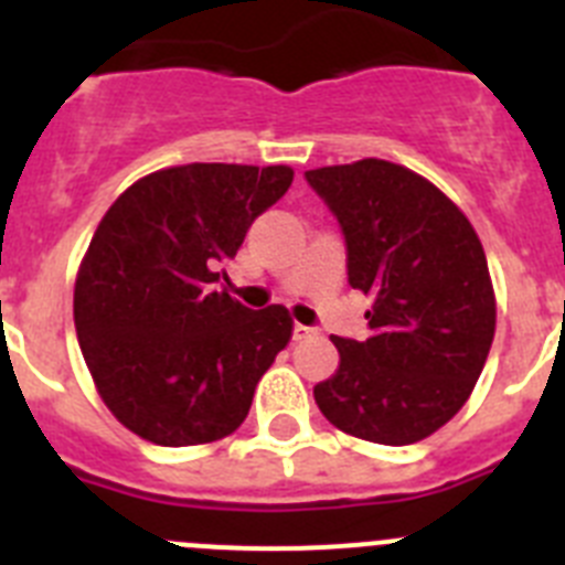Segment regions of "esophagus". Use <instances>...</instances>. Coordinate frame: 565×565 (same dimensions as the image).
I'll list each match as a JSON object with an SVG mask.
<instances>
[{
	"mask_svg": "<svg viewBox=\"0 0 565 565\" xmlns=\"http://www.w3.org/2000/svg\"><path fill=\"white\" fill-rule=\"evenodd\" d=\"M313 333H317V328H308V326H294V339H308V337H313Z\"/></svg>",
	"mask_w": 565,
	"mask_h": 565,
	"instance_id": "obj_1",
	"label": "esophagus"
}]
</instances>
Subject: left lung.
I'll use <instances>...</instances> for the list:
<instances>
[{
	"label": "left lung",
	"mask_w": 565,
	"mask_h": 565,
	"mask_svg": "<svg viewBox=\"0 0 565 565\" xmlns=\"http://www.w3.org/2000/svg\"><path fill=\"white\" fill-rule=\"evenodd\" d=\"M306 181L342 228L348 282L373 297L371 337H333L339 367L313 398L364 441H422L461 411L495 337L481 239L441 189L398 163L364 158Z\"/></svg>",
	"instance_id": "left-lung-1"
}]
</instances>
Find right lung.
Segmentation results:
<instances>
[{"label": "right lung", "instance_id": "right-lung-1", "mask_svg": "<svg viewBox=\"0 0 565 565\" xmlns=\"http://www.w3.org/2000/svg\"><path fill=\"white\" fill-rule=\"evenodd\" d=\"M291 181L288 167L186 163L132 183L98 223L73 317L104 404L135 436L192 447L248 416L294 322L282 306L252 311L214 282Z\"/></svg>", "mask_w": 565, "mask_h": 565}]
</instances>
